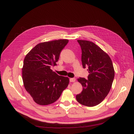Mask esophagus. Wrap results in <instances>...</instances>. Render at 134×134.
Returning a JSON list of instances; mask_svg holds the SVG:
<instances>
[{
	"label": "esophagus",
	"instance_id": "1",
	"mask_svg": "<svg viewBox=\"0 0 134 134\" xmlns=\"http://www.w3.org/2000/svg\"><path fill=\"white\" fill-rule=\"evenodd\" d=\"M69 81L71 82H74L75 81V78H70Z\"/></svg>",
	"mask_w": 134,
	"mask_h": 134
}]
</instances>
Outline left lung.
<instances>
[{
  "mask_svg": "<svg viewBox=\"0 0 134 134\" xmlns=\"http://www.w3.org/2000/svg\"><path fill=\"white\" fill-rule=\"evenodd\" d=\"M81 51L83 68H88V79L78 78L82 92L76 96L81 105L92 107L100 104L109 93L115 76V70L109 55L93 42L77 40Z\"/></svg>",
  "mask_w": 134,
  "mask_h": 134,
  "instance_id": "1",
  "label": "left lung"
}]
</instances>
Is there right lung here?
<instances>
[{"instance_id":"add662e5","label":"right lung","mask_w":134,"mask_h":134,"mask_svg":"<svg viewBox=\"0 0 134 134\" xmlns=\"http://www.w3.org/2000/svg\"><path fill=\"white\" fill-rule=\"evenodd\" d=\"M66 39L42 42L34 47L24 58L22 68L24 86L38 105L52 104L68 86V77L51 69L56 66L60 53L68 43Z\"/></svg>"}]
</instances>
